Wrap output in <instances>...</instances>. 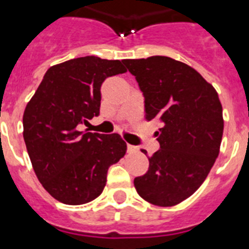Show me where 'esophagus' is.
Wrapping results in <instances>:
<instances>
[{
	"label": "esophagus",
	"mask_w": 249,
	"mask_h": 249,
	"mask_svg": "<svg viewBox=\"0 0 249 249\" xmlns=\"http://www.w3.org/2000/svg\"><path fill=\"white\" fill-rule=\"evenodd\" d=\"M138 151V147H135L133 144H128V152L129 153H133V152H137Z\"/></svg>",
	"instance_id": "1"
}]
</instances>
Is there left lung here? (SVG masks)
Segmentation results:
<instances>
[{"mask_svg": "<svg viewBox=\"0 0 249 249\" xmlns=\"http://www.w3.org/2000/svg\"><path fill=\"white\" fill-rule=\"evenodd\" d=\"M123 62L142 90L145 119L161 123L160 149L148 157V171L135 178L134 187L152 205L175 206L201 187L219 156L224 130L219 96L199 72L171 57Z\"/></svg>", "mask_w": 249, "mask_h": 249, "instance_id": "left-lung-1", "label": "left lung"}]
</instances>
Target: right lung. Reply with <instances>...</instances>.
Masks as SVG:
<instances>
[{"label":"right lung","mask_w":249,"mask_h":249,"mask_svg":"<svg viewBox=\"0 0 249 249\" xmlns=\"http://www.w3.org/2000/svg\"><path fill=\"white\" fill-rule=\"evenodd\" d=\"M125 71L119 60L72 58L48 69L26 105L23 135L34 173L44 189L65 205L98 197L108 167L126 152V143L116 133L79 130L100 115L105 79Z\"/></svg>","instance_id":"1"}]
</instances>
